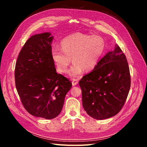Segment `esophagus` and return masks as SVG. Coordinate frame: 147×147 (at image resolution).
Returning <instances> with one entry per match:
<instances>
[{
  "label": "esophagus",
  "mask_w": 147,
  "mask_h": 147,
  "mask_svg": "<svg viewBox=\"0 0 147 147\" xmlns=\"http://www.w3.org/2000/svg\"><path fill=\"white\" fill-rule=\"evenodd\" d=\"M78 84V80L76 79H73L72 80V85L73 86H76V85Z\"/></svg>",
  "instance_id": "1"
}]
</instances>
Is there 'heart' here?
<instances>
[{"mask_svg":"<svg viewBox=\"0 0 147 147\" xmlns=\"http://www.w3.org/2000/svg\"><path fill=\"white\" fill-rule=\"evenodd\" d=\"M61 50L54 48L52 59L59 71H67L71 63H74L68 71L69 76L77 77L82 71L89 72L96 67L105 49V41L98 35L75 34L61 41Z\"/></svg>","mask_w":147,"mask_h":147,"instance_id":"1","label":"heart"}]
</instances>
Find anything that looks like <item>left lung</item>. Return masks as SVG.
Returning <instances> with one entry per match:
<instances>
[{"instance_id":"1","label":"left lung","mask_w":147,"mask_h":147,"mask_svg":"<svg viewBox=\"0 0 147 147\" xmlns=\"http://www.w3.org/2000/svg\"><path fill=\"white\" fill-rule=\"evenodd\" d=\"M82 106L87 114L96 120L117 115L124 106L131 87L126 56L120 48L107 53L92 72L79 81Z\"/></svg>"}]
</instances>
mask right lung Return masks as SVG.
<instances>
[{
    "label": "right lung",
    "instance_id": "1",
    "mask_svg": "<svg viewBox=\"0 0 147 147\" xmlns=\"http://www.w3.org/2000/svg\"><path fill=\"white\" fill-rule=\"evenodd\" d=\"M49 32L32 36L19 54L15 84L22 105L31 115L53 119L62 109L71 82L56 72L52 59L54 37Z\"/></svg>",
    "mask_w": 147,
    "mask_h": 147
}]
</instances>
